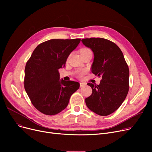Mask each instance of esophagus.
I'll use <instances>...</instances> for the list:
<instances>
[{"mask_svg":"<svg viewBox=\"0 0 152 152\" xmlns=\"http://www.w3.org/2000/svg\"><path fill=\"white\" fill-rule=\"evenodd\" d=\"M86 85V84L84 83H80V87H83Z\"/></svg>","mask_w":152,"mask_h":152,"instance_id":"34e87169","label":"esophagus"}]
</instances>
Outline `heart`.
<instances>
[{"instance_id":"1","label":"heart","mask_w":152,"mask_h":152,"mask_svg":"<svg viewBox=\"0 0 152 152\" xmlns=\"http://www.w3.org/2000/svg\"><path fill=\"white\" fill-rule=\"evenodd\" d=\"M91 52V50L89 49H88V48H83V49H81V50H80V52H81V55L84 54V53H86L87 52ZM85 73H86V71H79V73H77V76L79 77H82Z\"/></svg>"}]
</instances>
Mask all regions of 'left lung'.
Segmentation results:
<instances>
[{
    "label": "left lung",
    "instance_id": "1",
    "mask_svg": "<svg viewBox=\"0 0 152 152\" xmlns=\"http://www.w3.org/2000/svg\"><path fill=\"white\" fill-rule=\"evenodd\" d=\"M81 41L94 52L92 73L102 77L99 85L87 83L92 93L85 99L86 105L99 115H109L121 105L128 93V66L121 49L109 40L92 37Z\"/></svg>",
    "mask_w": 152,
    "mask_h": 152
}]
</instances>
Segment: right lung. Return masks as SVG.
Returning <instances> with one entry per match:
<instances>
[{"instance_id": "right-lung-1", "label": "right lung", "mask_w": 152, "mask_h": 152, "mask_svg": "<svg viewBox=\"0 0 152 152\" xmlns=\"http://www.w3.org/2000/svg\"><path fill=\"white\" fill-rule=\"evenodd\" d=\"M81 39H50L40 44L26 64L24 86L34 107L46 115L59 113L68 105L79 83L60 80L58 69L65 66L70 53Z\"/></svg>"}]
</instances>
